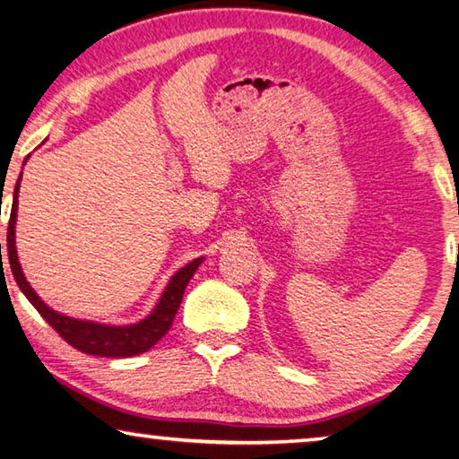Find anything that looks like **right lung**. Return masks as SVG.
<instances>
[{"instance_id": "1", "label": "right lung", "mask_w": 459, "mask_h": 459, "mask_svg": "<svg viewBox=\"0 0 459 459\" xmlns=\"http://www.w3.org/2000/svg\"><path fill=\"white\" fill-rule=\"evenodd\" d=\"M20 180L22 174L15 182L13 190V204L10 214V224H7V259H10V267L15 283L20 285L22 293L26 295L30 304H32L38 314H40L46 322H48L54 330L58 332L62 340H66L68 344L76 351L92 356H107V359H129V356H137L142 352H147L153 344L166 336L169 325H172L178 307L182 304L184 290L192 275L196 273L198 265L204 259H194L188 265L182 267L174 277L169 279L166 291L161 293L158 306L153 307V312L145 317V320L131 324V325H105L97 322L87 320H74V317L62 316L54 312L44 301L38 298L32 285L26 281L24 271L20 267L18 251H15V211H18V192H20ZM0 255H2V243H0Z\"/></svg>"}]
</instances>
